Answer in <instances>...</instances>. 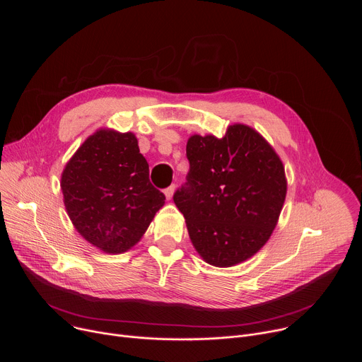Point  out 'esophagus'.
<instances>
[{
  "instance_id": "obj_1",
  "label": "esophagus",
  "mask_w": 362,
  "mask_h": 362,
  "mask_svg": "<svg viewBox=\"0 0 362 362\" xmlns=\"http://www.w3.org/2000/svg\"><path fill=\"white\" fill-rule=\"evenodd\" d=\"M175 190H176V186H175V185H172V186H169L168 189H165V194H166V197H168L169 200L173 197Z\"/></svg>"
}]
</instances>
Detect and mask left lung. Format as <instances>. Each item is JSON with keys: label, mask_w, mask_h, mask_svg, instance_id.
Wrapping results in <instances>:
<instances>
[{"label": "left lung", "mask_w": 362, "mask_h": 362, "mask_svg": "<svg viewBox=\"0 0 362 362\" xmlns=\"http://www.w3.org/2000/svg\"><path fill=\"white\" fill-rule=\"evenodd\" d=\"M186 183L173 194L194 249L221 268L246 261L272 235L286 196L285 169L249 126L187 140Z\"/></svg>", "instance_id": "8db88e82"}]
</instances>
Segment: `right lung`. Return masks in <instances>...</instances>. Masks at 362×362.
Returning <instances> with one entry per match:
<instances>
[{
	"label": "right lung",
	"instance_id": "obj_1",
	"mask_svg": "<svg viewBox=\"0 0 362 362\" xmlns=\"http://www.w3.org/2000/svg\"><path fill=\"white\" fill-rule=\"evenodd\" d=\"M66 211L77 232L107 253L134 246L165 194L148 180V165L133 133L97 130L62 175Z\"/></svg>",
	"mask_w": 362,
	"mask_h": 362
}]
</instances>
